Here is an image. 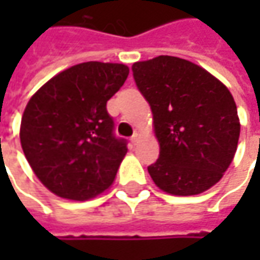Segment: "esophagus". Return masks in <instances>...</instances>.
Segmentation results:
<instances>
[{
	"instance_id": "esophagus-1",
	"label": "esophagus",
	"mask_w": 260,
	"mask_h": 260,
	"mask_svg": "<svg viewBox=\"0 0 260 260\" xmlns=\"http://www.w3.org/2000/svg\"><path fill=\"white\" fill-rule=\"evenodd\" d=\"M130 140H132V143H133V145H136V143L140 140V135H139V133H135V135L132 136V139H130Z\"/></svg>"
}]
</instances>
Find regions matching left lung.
Instances as JSON below:
<instances>
[{
    "mask_svg": "<svg viewBox=\"0 0 260 260\" xmlns=\"http://www.w3.org/2000/svg\"><path fill=\"white\" fill-rule=\"evenodd\" d=\"M153 113L159 159L147 171L162 191L197 195L217 184L235 157L240 123L233 95L201 66L157 56L132 66Z\"/></svg>",
    "mask_w": 260,
    "mask_h": 260,
    "instance_id": "left-lung-1",
    "label": "left lung"
}]
</instances>
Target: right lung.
I'll return each mask as SVG.
<instances>
[{
  "mask_svg": "<svg viewBox=\"0 0 260 260\" xmlns=\"http://www.w3.org/2000/svg\"><path fill=\"white\" fill-rule=\"evenodd\" d=\"M123 63L85 62L53 76L25 107L20 140L40 182L57 197L85 201L113 184L127 153L107 101L123 86Z\"/></svg>",
  "mask_w": 260,
  "mask_h": 260,
  "instance_id": "1",
  "label": "right lung"
}]
</instances>
